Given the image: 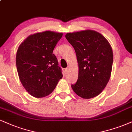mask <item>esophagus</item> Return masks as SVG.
I'll return each mask as SVG.
<instances>
[{
    "label": "esophagus",
    "instance_id": "obj_1",
    "mask_svg": "<svg viewBox=\"0 0 132 132\" xmlns=\"http://www.w3.org/2000/svg\"><path fill=\"white\" fill-rule=\"evenodd\" d=\"M69 70H70V68L69 67H67L66 69H65V71L66 73H67L69 71Z\"/></svg>",
    "mask_w": 132,
    "mask_h": 132
}]
</instances>
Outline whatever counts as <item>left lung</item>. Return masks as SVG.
<instances>
[{"label": "left lung", "instance_id": "8db88e82", "mask_svg": "<svg viewBox=\"0 0 132 132\" xmlns=\"http://www.w3.org/2000/svg\"><path fill=\"white\" fill-rule=\"evenodd\" d=\"M65 38L75 49L79 67L78 78L71 88L81 98H94L103 91L111 76V45L102 34L92 30L67 33Z\"/></svg>", "mask_w": 132, "mask_h": 132}]
</instances>
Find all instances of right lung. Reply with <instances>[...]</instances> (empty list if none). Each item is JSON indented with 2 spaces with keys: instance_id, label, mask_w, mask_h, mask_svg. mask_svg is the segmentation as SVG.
<instances>
[{
  "instance_id": "right-lung-1",
  "label": "right lung",
  "mask_w": 132,
  "mask_h": 132,
  "mask_svg": "<svg viewBox=\"0 0 132 132\" xmlns=\"http://www.w3.org/2000/svg\"><path fill=\"white\" fill-rule=\"evenodd\" d=\"M62 35L52 31L30 35L18 49L16 63L19 79L34 97L50 95L62 78V70L53 53Z\"/></svg>"
}]
</instances>
